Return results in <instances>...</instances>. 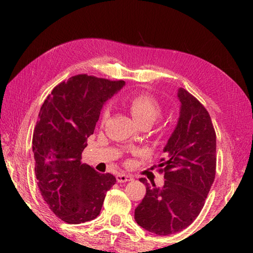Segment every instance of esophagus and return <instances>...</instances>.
<instances>
[{
    "mask_svg": "<svg viewBox=\"0 0 253 253\" xmlns=\"http://www.w3.org/2000/svg\"><path fill=\"white\" fill-rule=\"evenodd\" d=\"M132 179H134V177H132L131 175L124 174V173H121V174L117 175V182H118V183L129 182V181H132Z\"/></svg>",
    "mask_w": 253,
    "mask_h": 253,
    "instance_id": "obj_1",
    "label": "esophagus"
}]
</instances>
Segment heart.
<instances>
[{"label": "heart", "mask_w": 253, "mask_h": 253, "mask_svg": "<svg viewBox=\"0 0 253 253\" xmlns=\"http://www.w3.org/2000/svg\"><path fill=\"white\" fill-rule=\"evenodd\" d=\"M127 107L131 116L139 125H152L161 113L158 102L153 97L145 93L129 97V99L127 100ZM108 108H105L101 114V121L105 122L108 118Z\"/></svg>", "instance_id": "1"}]
</instances>
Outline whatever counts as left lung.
<instances>
[{
    "label": "left lung",
    "instance_id": "1",
    "mask_svg": "<svg viewBox=\"0 0 253 253\" xmlns=\"http://www.w3.org/2000/svg\"><path fill=\"white\" fill-rule=\"evenodd\" d=\"M178 119L163 148L158 165L164 185L146 178V195L135 209V221L157 235L177 233L187 228L202 210L215 177L216 137L207 109L185 89L178 88Z\"/></svg>",
    "mask_w": 253,
    "mask_h": 253
}]
</instances>
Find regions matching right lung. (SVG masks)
Instances as JSON below:
<instances>
[{
    "label": "right lung",
    "mask_w": 253,
    "mask_h": 253,
    "mask_svg": "<svg viewBox=\"0 0 253 253\" xmlns=\"http://www.w3.org/2000/svg\"><path fill=\"white\" fill-rule=\"evenodd\" d=\"M125 81L78 75L63 81L42 105L32 145L41 195L52 212L70 224L99 215L107 191L116 183L81 163L106 101Z\"/></svg>",
    "instance_id": "obj_1"
}]
</instances>
